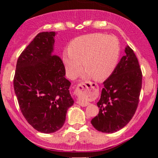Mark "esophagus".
<instances>
[{"label":"esophagus","instance_id":"obj_1","mask_svg":"<svg viewBox=\"0 0 158 158\" xmlns=\"http://www.w3.org/2000/svg\"><path fill=\"white\" fill-rule=\"evenodd\" d=\"M92 85V82H81L80 84L77 85L76 91L78 93H82V94H87L91 90V87ZM79 106H87L89 105L88 102H78Z\"/></svg>","mask_w":158,"mask_h":158}]
</instances>
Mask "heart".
I'll return each instance as SVG.
<instances>
[{
    "label": "heart",
    "mask_w": 158,
    "mask_h": 158,
    "mask_svg": "<svg viewBox=\"0 0 158 158\" xmlns=\"http://www.w3.org/2000/svg\"><path fill=\"white\" fill-rule=\"evenodd\" d=\"M121 47L116 36L104 33H92L79 36L69 44L63 52V61L71 79L84 69L95 80H104L114 72L118 63Z\"/></svg>",
    "instance_id": "heart-1"
}]
</instances>
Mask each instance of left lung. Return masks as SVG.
I'll return each mask as SVG.
<instances>
[{
  "label": "left lung",
  "mask_w": 158,
  "mask_h": 158,
  "mask_svg": "<svg viewBox=\"0 0 158 158\" xmlns=\"http://www.w3.org/2000/svg\"><path fill=\"white\" fill-rule=\"evenodd\" d=\"M115 69L103 82L99 112L91 123L98 131L114 133L125 126L138 108L142 73L133 49L127 47Z\"/></svg>",
  "instance_id": "8db88e82"
}]
</instances>
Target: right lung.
I'll list each match as a JSON object with an SVG mask.
<instances>
[{"label":"right lung","mask_w":158,"mask_h":158,"mask_svg":"<svg viewBox=\"0 0 158 158\" xmlns=\"http://www.w3.org/2000/svg\"><path fill=\"white\" fill-rule=\"evenodd\" d=\"M55 32H42L21 52L16 66L14 88L28 123L42 133L63 126L74 103L63 60L52 54Z\"/></svg>","instance_id":"1"}]
</instances>
